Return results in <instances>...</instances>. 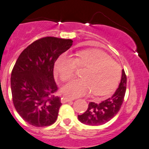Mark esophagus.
<instances>
[{
  "instance_id": "esophagus-1",
  "label": "esophagus",
  "mask_w": 149,
  "mask_h": 149,
  "mask_svg": "<svg viewBox=\"0 0 149 149\" xmlns=\"http://www.w3.org/2000/svg\"><path fill=\"white\" fill-rule=\"evenodd\" d=\"M73 98H70V97H67V96H64L62 97V99H61V102L62 103V104H65V103H67L68 102V101H73Z\"/></svg>"
}]
</instances>
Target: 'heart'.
<instances>
[{"label": "heart", "mask_w": 149, "mask_h": 149, "mask_svg": "<svg viewBox=\"0 0 149 149\" xmlns=\"http://www.w3.org/2000/svg\"><path fill=\"white\" fill-rule=\"evenodd\" d=\"M79 68H85L82 78L73 79L65 84L62 90L68 96L76 98L93 92L94 95H108L118 86L122 69L106 53L100 51H82L74 58L70 54H62L56 61L54 70L62 81L74 76Z\"/></svg>", "instance_id": "b5f03b06"}]
</instances>
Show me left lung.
I'll return each instance as SVG.
<instances>
[{"label": "left lung", "mask_w": 149, "mask_h": 149, "mask_svg": "<svg viewBox=\"0 0 149 149\" xmlns=\"http://www.w3.org/2000/svg\"><path fill=\"white\" fill-rule=\"evenodd\" d=\"M126 89V76L122 70L121 80L115 93L99 104L89 103L88 108L82 115H78L80 122L90 126L104 124L113 118L119 112L124 99Z\"/></svg>", "instance_id": "8db88e82"}]
</instances>
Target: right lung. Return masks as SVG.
Here are the masks:
<instances>
[{
    "instance_id": "right-lung-1",
    "label": "right lung",
    "mask_w": 149,
    "mask_h": 149,
    "mask_svg": "<svg viewBox=\"0 0 149 149\" xmlns=\"http://www.w3.org/2000/svg\"><path fill=\"white\" fill-rule=\"evenodd\" d=\"M73 40L47 37L36 40L19 56L11 74L12 101L22 118L36 127L57 119L60 98L54 79V63Z\"/></svg>"
}]
</instances>
